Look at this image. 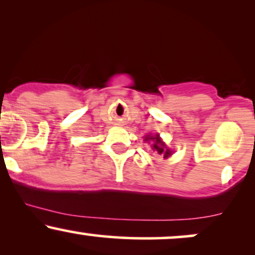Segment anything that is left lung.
I'll return each mask as SVG.
<instances>
[{
    "mask_svg": "<svg viewBox=\"0 0 255 255\" xmlns=\"http://www.w3.org/2000/svg\"><path fill=\"white\" fill-rule=\"evenodd\" d=\"M159 135H156L154 137H146V140H148V139H152V140H154V144L152 145L153 146V151L156 150L158 153H163L164 154V158L165 157H169L171 154V151L169 150V148H166L165 147V145H164V142H162L160 141V139L159 137H158Z\"/></svg>",
    "mask_w": 255,
    "mask_h": 255,
    "instance_id": "8db88e82",
    "label": "left lung"
}]
</instances>
